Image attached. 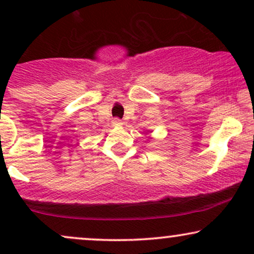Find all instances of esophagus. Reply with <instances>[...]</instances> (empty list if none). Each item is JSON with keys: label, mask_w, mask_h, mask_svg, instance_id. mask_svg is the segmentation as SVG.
<instances>
[{"label": "esophagus", "mask_w": 254, "mask_h": 254, "mask_svg": "<svg viewBox=\"0 0 254 254\" xmlns=\"http://www.w3.org/2000/svg\"><path fill=\"white\" fill-rule=\"evenodd\" d=\"M113 125H115V127H121V125H123V123H122L121 119L116 118V119H113Z\"/></svg>", "instance_id": "obj_1"}]
</instances>
